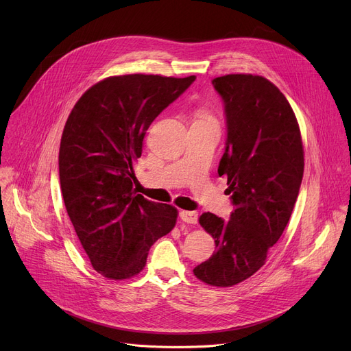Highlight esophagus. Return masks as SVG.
<instances>
[{"instance_id": "obj_1", "label": "esophagus", "mask_w": 351, "mask_h": 351, "mask_svg": "<svg viewBox=\"0 0 351 351\" xmlns=\"http://www.w3.org/2000/svg\"><path fill=\"white\" fill-rule=\"evenodd\" d=\"M179 217L186 223H197L198 221V214L195 211H180Z\"/></svg>"}]
</instances>
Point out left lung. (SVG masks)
Here are the masks:
<instances>
[{
    "label": "left lung",
    "mask_w": 351,
    "mask_h": 351,
    "mask_svg": "<svg viewBox=\"0 0 351 351\" xmlns=\"http://www.w3.org/2000/svg\"><path fill=\"white\" fill-rule=\"evenodd\" d=\"M213 86L223 101L228 132L218 173L228 178L234 210L229 221L211 213L199 217L217 250L193 272L228 287L254 275L282 236L302 186L304 152L295 115L269 80L226 75Z\"/></svg>",
    "instance_id": "left-lung-1"
}]
</instances>
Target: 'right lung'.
Here are the masks:
<instances>
[{"label":"right lung","instance_id":"obj_1","mask_svg":"<svg viewBox=\"0 0 351 351\" xmlns=\"http://www.w3.org/2000/svg\"><path fill=\"white\" fill-rule=\"evenodd\" d=\"M194 80L108 77L79 98L66 121L58 158L64 203L93 268L106 278L137 275L149 247L176 223L175 207L136 194L133 161L149 125Z\"/></svg>","mask_w":351,"mask_h":351}]
</instances>
